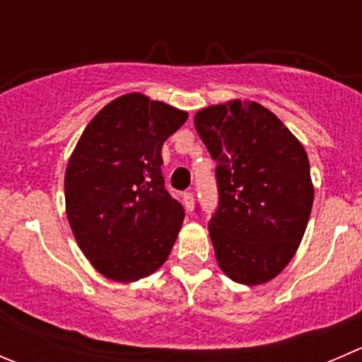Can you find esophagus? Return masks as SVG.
<instances>
[{
	"label": "esophagus",
	"instance_id": "1",
	"mask_svg": "<svg viewBox=\"0 0 362 362\" xmlns=\"http://www.w3.org/2000/svg\"><path fill=\"white\" fill-rule=\"evenodd\" d=\"M182 198H184L185 210L187 211L194 210V194H192V192H184V196H182Z\"/></svg>",
	"mask_w": 362,
	"mask_h": 362
}]
</instances>
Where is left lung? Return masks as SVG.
<instances>
[{
    "instance_id": "obj_1",
    "label": "left lung",
    "mask_w": 362,
    "mask_h": 362,
    "mask_svg": "<svg viewBox=\"0 0 362 362\" xmlns=\"http://www.w3.org/2000/svg\"><path fill=\"white\" fill-rule=\"evenodd\" d=\"M217 160L218 208L208 224L218 266L233 282L261 286L294 257L313 204L301 141L255 101L231 100L194 115Z\"/></svg>"
}]
</instances>
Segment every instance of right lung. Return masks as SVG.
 <instances>
[{"label":"right lung","instance_id":"obj_1","mask_svg":"<svg viewBox=\"0 0 362 362\" xmlns=\"http://www.w3.org/2000/svg\"><path fill=\"white\" fill-rule=\"evenodd\" d=\"M187 112L140 93L101 108L76 141L64 173L73 236L90 264L131 284L166 262L184 208L164 189L163 144Z\"/></svg>","mask_w":362,"mask_h":362}]
</instances>
